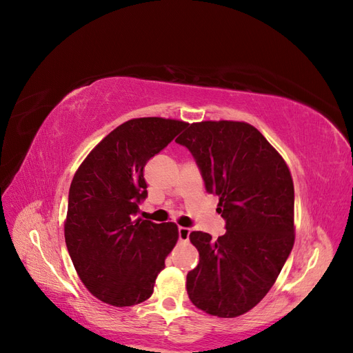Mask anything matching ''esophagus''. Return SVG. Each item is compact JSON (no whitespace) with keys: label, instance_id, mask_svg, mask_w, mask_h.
<instances>
[{"label":"esophagus","instance_id":"1","mask_svg":"<svg viewBox=\"0 0 353 353\" xmlns=\"http://www.w3.org/2000/svg\"><path fill=\"white\" fill-rule=\"evenodd\" d=\"M190 228H185V227H179L178 228V234H179V240L181 241H188L190 239Z\"/></svg>","mask_w":353,"mask_h":353}]
</instances>
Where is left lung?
I'll return each instance as SVG.
<instances>
[{
  "instance_id": "left-lung-1",
  "label": "left lung",
  "mask_w": 353,
  "mask_h": 353,
  "mask_svg": "<svg viewBox=\"0 0 353 353\" xmlns=\"http://www.w3.org/2000/svg\"><path fill=\"white\" fill-rule=\"evenodd\" d=\"M193 153L227 231H193L200 261L187 274L190 301L203 312L236 318L258 305L294 244V185L283 156L248 122L187 123L176 140Z\"/></svg>"
}]
</instances>
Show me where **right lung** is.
<instances>
[{
    "label": "right lung",
    "mask_w": 353,
    "mask_h": 353,
    "mask_svg": "<svg viewBox=\"0 0 353 353\" xmlns=\"http://www.w3.org/2000/svg\"><path fill=\"white\" fill-rule=\"evenodd\" d=\"M185 122L165 117L126 121L95 145L74 172L65 239L74 270L99 301L134 306L153 294L157 274L178 241L174 222L135 218L147 197V160Z\"/></svg>",
    "instance_id": "1"
}]
</instances>
